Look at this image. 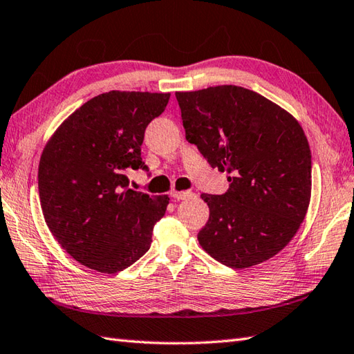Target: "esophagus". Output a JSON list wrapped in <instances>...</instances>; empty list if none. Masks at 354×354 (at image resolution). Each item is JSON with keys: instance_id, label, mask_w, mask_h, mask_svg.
Returning <instances> with one entry per match:
<instances>
[{"instance_id": "esophagus-1", "label": "esophagus", "mask_w": 354, "mask_h": 354, "mask_svg": "<svg viewBox=\"0 0 354 354\" xmlns=\"http://www.w3.org/2000/svg\"><path fill=\"white\" fill-rule=\"evenodd\" d=\"M171 197L176 198V200H189L194 198L195 194L189 192V191H182V192H177V191H172L171 192Z\"/></svg>"}]
</instances>
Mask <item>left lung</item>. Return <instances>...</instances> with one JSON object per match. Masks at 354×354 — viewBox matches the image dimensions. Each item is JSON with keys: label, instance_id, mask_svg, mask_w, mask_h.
I'll return each instance as SVG.
<instances>
[{"label": "left lung", "instance_id": "left-lung-1", "mask_svg": "<svg viewBox=\"0 0 354 354\" xmlns=\"http://www.w3.org/2000/svg\"><path fill=\"white\" fill-rule=\"evenodd\" d=\"M176 98L186 140L230 182L223 195L201 194L210 215L200 245L230 268L268 261L294 238L309 207L312 156L301 125L241 86Z\"/></svg>", "mask_w": 354, "mask_h": 354}]
</instances>
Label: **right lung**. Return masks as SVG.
<instances>
[{
	"label": "right lung",
	"instance_id": "1",
	"mask_svg": "<svg viewBox=\"0 0 354 354\" xmlns=\"http://www.w3.org/2000/svg\"><path fill=\"white\" fill-rule=\"evenodd\" d=\"M168 101L169 93H101L45 147L37 176L45 223L66 253L91 270L120 272L150 250L169 198L130 189L125 171H150L140 145Z\"/></svg>",
	"mask_w": 354,
	"mask_h": 354
}]
</instances>
